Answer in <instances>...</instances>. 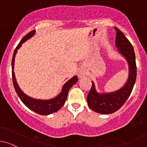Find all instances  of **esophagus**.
Instances as JSON below:
<instances>
[{
  "label": "esophagus",
  "instance_id": "obj_1",
  "mask_svg": "<svg viewBox=\"0 0 147 147\" xmlns=\"http://www.w3.org/2000/svg\"><path fill=\"white\" fill-rule=\"evenodd\" d=\"M86 74H87V73H86V71L84 70V69H80L78 71V73H77L78 77L80 78L84 77L85 76H86Z\"/></svg>",
  "mask_w": 147,
  "mask_h": 147
}]
</instances>
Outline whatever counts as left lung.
<instances>
[{"label":"left lung","instance_id":"left-lung-1","mask_svg":"<svg viewBox=\"0 0 147 147\" xmlns=\"http://www.w3.org/2000/svg\"><path fill=\"white\" fill-rule=\"evenodd\" d=\"M115 30H116L115 45L119 52L127 61L129 76L123 87L112 93H98L96 90L94 83L92 82L91 88L87 97L88 105L93 111L104 115L115 113L124 105L132 91L137 78L134 48L122 32L117 28H115Z\"/></svg>","mask_w":147,"mask_h":147}]
</instances>
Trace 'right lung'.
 Returning a JSON list of instances; mask_svg holds the SVG:
<instances>
[{
  "instance_id": "1",
  "label": "right lung",
  "mask_w": 147,
  "mask_h": 147,
  "mask_svg": "<svg viewBox=\"0 0 147 147\" xmlns=\"http://www.w3.org/2000/svg\"><path fill=\"white\" fill-rule=\"evenodd\" d=\"M35 34V30H32V31L30 32L28 34L25 36L22 40L20 41L17 47L16 48L13 54V59H12V77H13V82L14 85L15 90H16V93H17L18 96H19L20 99L22 100V102L32 111L35 112V113H38V114L42 115H50L51 113L57 112L61 107L63 106V104L65 103L67 98L68 93H69V90L78 81V77L76 76H74L73 78H71L70 80L67 81L64 85L63 86L62 90L61 92L55 98H52L50 100H39V99H34V98H31L27 96L26 94L23 93L20 88L19 86L17 84V81L16 79V76L14 73V64H15V57H16V54L18 49H20L21 46H22V43L27 41L30 37H32L34 34Z\"/></svg>"
}]
</instances>
